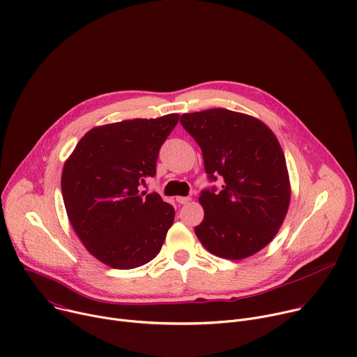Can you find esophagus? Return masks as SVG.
<instances>
[{"instance_id": "esophagus-1", "label": "esophagus", "mask_w": 357, "mask_h": 357, "mask_svg": "<svg viewBox=\"0 0 357 357\" xmlns=\"http://www.w3.org/2000/svg\"><path fill=\"white\" fill-rule=\"evenodd\" d=\"M190 200L189 196H176V202L179 203V205H185V203H188Z\"/></svg>"}]
</instances>
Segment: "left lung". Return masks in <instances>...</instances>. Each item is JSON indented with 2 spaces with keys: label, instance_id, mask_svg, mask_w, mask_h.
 Returning a JSON list of instances; mask_svg holds the SVG:
<instances>
[{
  "label": "left lung",
  "instance_id": "left-lung-1",
  "mask_svg": "<svg viewBox=\"0 0 357 357\" xmlns=\"http://www.w3.org/2000/svg\"><path fill=\"white\" fill-rule=\"evenodd\" d=\"M181 124L200 146L208 178L222 179V188L200 192L197 238L218 257L252 256L275 237L291 199L277 137L260 120L226 109L183 114Z\"/></svg>",
  "mask_w": 357,
  "mask_h": 357
}]
</instances>
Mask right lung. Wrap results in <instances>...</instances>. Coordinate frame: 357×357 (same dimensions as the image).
I'll list each match as a JSON object with an SVG mask.
<instances>
[{"label": "right lung", "mask_w": 357, "mask_h": 357, "mask_svg": "<svg viewBox=\"0 0 357 357\" xmlns=\"http://www.w3.org/2000/svg\"><path fill=\"white\" fill-rule=\"evenodd\" d=\"M178 120L168 114L96 127L63 167L68 218L89 252L109 267L137 268L161 251L175 209L139 186L155 176L160 149Z\"/></svg>", "instance_id": "1"}]
</instances>
